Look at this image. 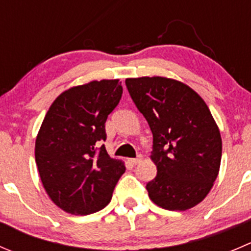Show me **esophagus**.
<instances>
[{"label": "esophagus", "mask_w": 251, "mask_h": 251, "mask_svg": "<svg viewBox=\"0 0 251 251\" xmlns=\"http://www.w3.org/2000/svg\"><path fill=\"white\" fill-rule=\"evenodd\" d=\"M128 160H130L131 164L136 165V164H138V163H140L141 160H142V158H141V155H140V157H137V158H131V159H128Z\"/></svg>", "instance_id": "34e87169"}]
</instances>
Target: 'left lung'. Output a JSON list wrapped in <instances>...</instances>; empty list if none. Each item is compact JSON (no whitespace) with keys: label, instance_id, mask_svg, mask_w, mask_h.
I'll return each instance as SVG.
<instances>
[{"label":"left lung","instance_id":"obj_1","mask_svg":"<svg viewBox=\"0 0 251 251\" xmlns=\"http://www.w3.org/2000/svg\"><path fill=\"white\" fill-rule=\"evenodd\" d=\"M125 83L153 133L157 176L146 186L148 196L164 210L193 208L212 189L222 158L220 128L207 104L176 79L138 77Z\"/></svg>","mask_w":251,"mask_h":251}]
</instances>
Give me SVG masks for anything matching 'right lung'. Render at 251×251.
<instances>
[{
    "label": "right lung",
    "instance_id": "add662e5",
    "mask_svg": "<svg viewBox=\"0 0 251 251\" xmlns=\"http://www.w3.org/2000/svg\"><path fill=\"white\" fill-rule=\"evenodd\" d=\"M123 94L119 79L92 81L62 92L49 108L35 141L46 194L71 215L105 207L126 168L106 152L105 121Z\"/></svg>",
    "mask_w": 251,
    "mask_h": 251
}]
</instances>
